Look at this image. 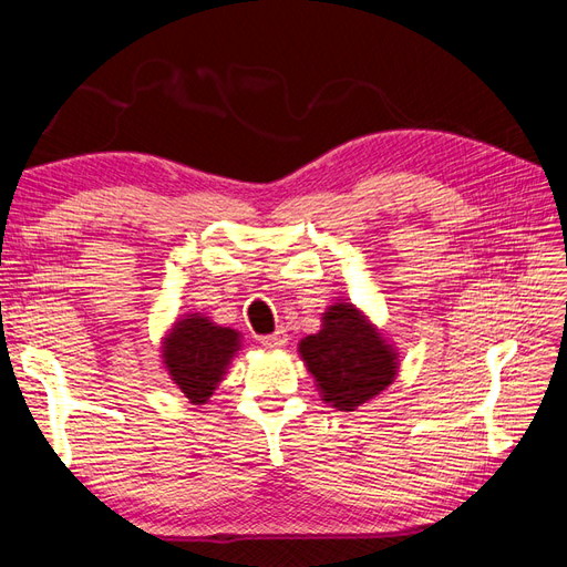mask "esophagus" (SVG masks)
<instances>
[{
  "label": "esophagus",
  "instance_id": "1",
  "mask_svg": "<svg viewBox=\"0 0 567 567\" xmlns=\"http://www.w3.org/2000/svg\"><path fill=\"white\" fill-rule=\"evenodd\" d=\"M260 342H262V346H265L267 350H279V348H284L286 342H288V336H286L284 329H279V331H274V333H269V336H262Z\"/></svg>",
  "mask_w": 567,
  "mask_h": 567
}]
</instances>
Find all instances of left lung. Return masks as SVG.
I'll list each match as a JSON object with an SVG mask.
<instances>
[{
  "instance_id": "8db88e82",
  "label": "left lung",
  "mask_w": 567,
  "mask_h": 567,
  "mask_svg": "<svg viewBox=\"0 0 567 567\" xmlns=\"http://www.w3.org/2000/svg\"><path fill=\"white\" fill-rule=\"evenodd\" d=\"M300 354L323 402L338 411L373 400L398 375L392 346L350 302H336L323 312L321 331L300 340Z\"/></svg>"
}]
</instances>
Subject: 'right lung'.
<instances>
[{
  "mask_svg": "<svg viewBox=\"0 0 567 567\" xmlns=\"http://www.w3.org/2000/svg\"><path fill=\"white\" fill-rule=\"evenodd\" d=\"M241 336L208 317L188 315L173 326L163 342V364L169 379L194 404H205L227 373Z\"/></svg>",
  "mask_w": 567,
  "mask_h": 567,
  "instance_id": "add662e5",
  "label": "right lung"
}]
</instances>
